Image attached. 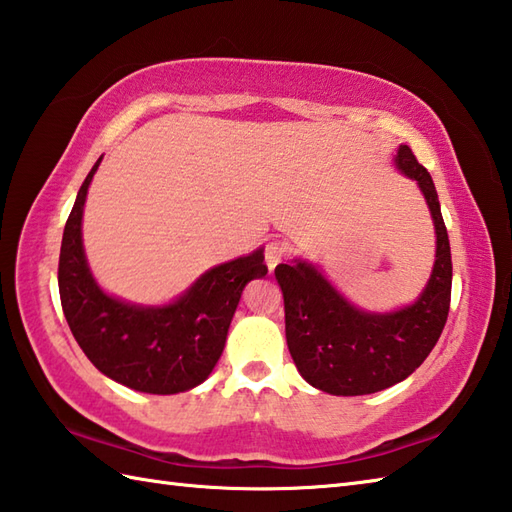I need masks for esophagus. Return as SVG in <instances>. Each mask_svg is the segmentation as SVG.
Wrapping results in <instances>:
<instances>
[{
	"instance_id": "1",
	"label": "esophagus",
	"mask_w": 512,
	"mask_h": 512,
	"mask_svg": "<svg viewBox=\"0 0 512 512\" xmlns=\"http://www.w3.org/2000/svg\"><path fill=\"white\" fill-rule=\"evenodd\" d=\"M286 253H288V250H286L284 242H270V244L266 246V266H268L270 273H273L277 264L284 262Z\"/></svg>"
}]
</instances>
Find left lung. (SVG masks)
<instances>
[{
	"mask_svg": "<svg viewBox=\"0 0 512 512\" xmlns=\"http://www.w3.org/2000/svg\"><path fill=\"white\" fill-rule=\"evenodd\" d=\"M394 165L416 180L436 228V262L416 301L369 312L347 301L306 259L275 268L292 361L306 383L332 396L374 394L411 376L436 347L449 317L453 266L436 184L407 145L398 147Z\"/></svg>",
	"mask_w": 512,
	"mask_h": 512,
	"instance_id": "obj_1",
	"label": "left lung"
}]
</instances>
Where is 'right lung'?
<instances>
[{"instance_id": "obj_1", "label": "right lung", "mask_w": 512, "mask_h": 512, "mask_svg": "<svg viewBox=\"0 0 512 512\" xmlns=\"http://www.w3.org/2000/svg\"><path fill=\"white\" fill-rule=\"evenodd\" d=\"M99 158L81 184L63 228L59 295L65 321L92 365L145 394H180L204 383L224 352L248 281L264 277V248L213 266L165 306H140L96 284L83 248V206Z\"/></svg>"}]
</instances>
